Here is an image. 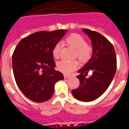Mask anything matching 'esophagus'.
Segmentation results:
<instances>
[{
	"label": "esophagus",
	"mask_w": 129,
	"mask_h": 129,
	"mask_svg": "<svg viewBox=\"0 0 129 129\" xmlns=\"http://www.w3.org/2000/svg\"><path fill=\"white\" fill-rule=\"evenodd\" d=\"M63 76L64 78H69L70 77V75L68 74H63Z\"/></svg>",
	"instance_id": "esophagus-1"
}]
</instances>
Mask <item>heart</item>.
I'll return each mask as SVG.
<instances>
[{"instance_id":"heart-1","label":"heart","mask_w":129,"mask_h":129,"mask_svg":"<svg viewBox=\"0 0 129 129\" xmlns=\"http://www.w3.org/2000/svg\"><path fill=\"white\" fill-rule=\"evenodd\" d=\"M65 42L70 46L76 50V56L81 61L85 62L91 57L92 53V47L90 44L86 43L85 38L78 34H72L65 39ZM61 50V44L57 43L55 44L52 50L53 57L58 59L60 55ZM79 66V62L77 60L66 61L62 60L57 63V68L59 71L63 73H69L76 70Z\"/></svg>"}]
</instances>
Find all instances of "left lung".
<instances>
[{"mask_svg": "<svg viewBox=\"0 0 129 129\" xmlns=\"http://www.w3.org/2000/svg\"><path fill=\"white\" fill-rule=\"evenodd\" d=\"M92 41L93 54L88 62L79 70L80 85L72 90L75 98L89 102L98 98L106 91L114 77L117 65L116 55L112 43L100 33L83 29ZM90 71L92 76H86Z\"/></svg>", "mask_w": 129, "mask_h": 129, "instance_id": "obj_1", "label": "left lung"}]
</instances>
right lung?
<instances>
[{
  "instance_id": "obj_1",
  "label": "right lung",
  "mask_w": 129,
  "mask_h": 129,
  "mask_svg": "<svg viewBox=\"0 0 129 129\" xmlns=\"http://www.w3.org/2000/svg\"><path fill=\"white\" fill-rule=\"evenodd\" d=\"M68 31H40L22 39L12 55V67L19 89L31 101L38 103L50 100L55 84L64 79L56 71L52 50Z\"/></svg>"
}]
</instances>
